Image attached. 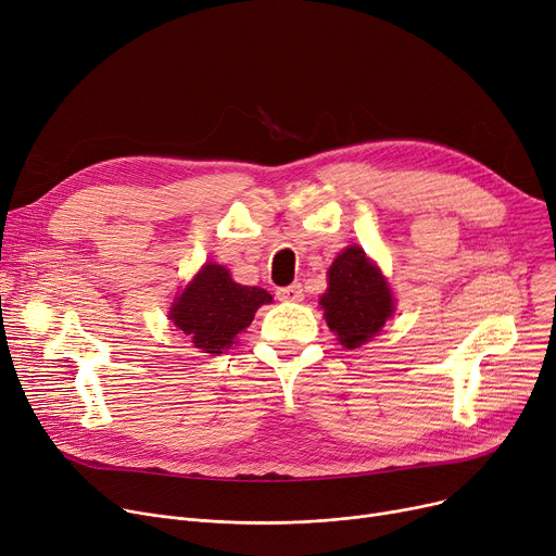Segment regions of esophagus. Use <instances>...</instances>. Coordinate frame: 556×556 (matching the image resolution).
Here are the masks:
<instances>
[{
	"mask_svg": "<svg viewBox=\"0 0 556 556\" xmlns=\"http://www.w3.org/2000/svg\"><path fill=\"white\" fill-rule=\"evenodd\" d=\"M277 298L281 302H302L304 300V288L302 283H290V286H283L277 290Z\"/></svg>",
	"mask_w": 556,
	"mask_h": 556,
	"instance_id": "34e87169",
	"label": "esophagus"
}]
</instances>
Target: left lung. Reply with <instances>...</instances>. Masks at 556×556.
Masks as SVG:
<instances>
[{"instance_id":"obj_1","label":"left lung","mask_w":556,"mask_h":556,"mask_svg":"<svg viewBox=\"0 0 556 556\" xmlns=\"http://www.w3.org/2000/svg\"><path fill=\"white\" fill-rule=\"evenodd\" d=\"M329 288L319 298L329 329L344 349H358L386 327L394 313L392 290L358 245L344 248L327 273Z\"/></svg>"}]
</instances>
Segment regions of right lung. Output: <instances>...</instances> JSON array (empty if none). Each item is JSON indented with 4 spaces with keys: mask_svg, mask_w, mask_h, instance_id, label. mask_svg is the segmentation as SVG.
Wrapping results in <instances>:
<instances>
[{
    "mask_svg": "<svg viewBox=\"0 0 556 556\" xmlns=\"http://www.w3.org/2000/svg\"><path fill=\"white\" fill-rule=\"evenodd\" d=\"M273 295L258 286H241L218 263H204L198 275L175 298L168 319L202 354L218 356L237 342L258 306L270 304Z\"/></svg>",
    "mask_w": 556,
    "mask_h": 556,
    "instance_id": "right-lung-1",
    "label": "right lung"
}]
</instances>
